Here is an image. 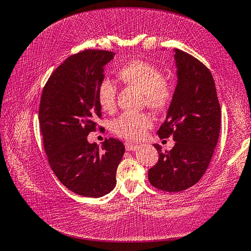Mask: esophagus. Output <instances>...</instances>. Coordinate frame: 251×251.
Masks as SVG:
<instances>
[{
    "mask_svg": "<svg viewBox=\"0 0 251 251\" xmlns=\"http://www.w3.org/2000/svg\"><path fill=\"white\" fill-rule=\"evenodd\" d=\"M138 147V145H136L134 143H125V148L127 151H133V150H136Z\"/></svg>",
    "mask_w": 251,
    "mask_h": 251,
    "instance_id": "esophagus-1",
    "label": "esophagus"
}]
</instances>
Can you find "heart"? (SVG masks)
<instances>
[{
    "instance_id": "b5f03b06",
    "label": "heart",
    "mask_w": 251,
    "mask_h": 251,
    "mask_svg": "<svg viewBox=\"0 0 251 251\" xmlns=\"http://www.w3.org/2000/svg\"><path fill=\"white\" fill-rule=\"evenodd\" d=\"M117 78L123 83L138 90L143 94L146 106L156 112L167 110L173 99V86L163 78L161 71L151 63L133 60L117 71ZM117 88L111 80H104L99 86L98 101L102 110L111 112L115 108ZM152 126V121L146 113H124L112 122L113 133L125 139H139Z\"/></svg>"
}]
</instances>
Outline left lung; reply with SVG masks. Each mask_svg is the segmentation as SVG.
<instances>
[{
    "mask_svg": "<svg viewBox=\"0 0 251 251\" xmlns=\"http://www.w3.org/2000/svg\"><path fill=\"white\" fill-rule=\"evenodd\" d=\"M177 83L160 138L176 141L170 151L159 153L148 171L152 186L166 192H181L201 180L211 162L221 130V105L209 70L191 54L175 49Z\"/></svg>",
    "mask_w": 251,
    "mask_h": 251,
    "instance_id": "obj_1",
    "label": "left lung"
}]
</instances>
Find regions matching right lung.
Returning a JSON list of instances; mask_svg holds the SVG:
<instances>
[{"mask_svg": "<svg viewBox=\"0 0 251 251\" xmlns=\"http://www.w3.org/2000/svg\"><path fill=\"white\" fill-rule=\"evenodd\" d=\"M114 54L94 49L72 54L49 76L40 98L39 126L49 165L66 188L82 197L101 198L115 188L125 152L118 139H105L100 148L86 137L102 116L98 90Z\"/></svg>", "mask_w": 251, "mask_h": 251, "instance_id": "obj_1", "label": "right lung"}]
</instances>
